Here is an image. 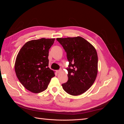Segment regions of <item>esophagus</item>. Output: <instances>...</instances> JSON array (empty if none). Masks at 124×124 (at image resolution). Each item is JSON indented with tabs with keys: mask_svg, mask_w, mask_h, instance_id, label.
Listing matches in <instances>:
<instances>
[{
	"mask_svg": "<svg viewBox=\"0 0 124 124\" xmlns=\"http://www.w3.org/2000/svg\"><path fill=\"white\" fill-rule=\"evenodd\" d=\"M56 72H57V73L61 72H62V70H57V71H56Z\"/></svg>",
	"mask_w": 124,
	"mask_h": 124,
	"instance_id": "esophagus-1",
	"label": "esophagus"
}]
</instances>
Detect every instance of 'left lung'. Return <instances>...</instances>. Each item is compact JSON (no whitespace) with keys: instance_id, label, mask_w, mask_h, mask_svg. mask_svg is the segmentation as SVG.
I'll use <instances>...</instances> for the list:
<instances>
[{"instance_id":"1","label":"left lung","mask_w":124,"mask_h":124,"mask_svg":"<svg viewBox=\"0 0 124 124\" xmlns=\"http://www.w3.org/2000/svg\"><path fill=\"white\" fill-rule=\"evenodd\" d=\"M63 47L68 60V80L62 84L72 96L83 93L91 87L98 73V56L95 48L81 37L56 39Z\"/></svg>"}]
</instances>
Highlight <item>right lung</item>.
<instances>
[{
  "label": "right lung",
  "mask_w": 124,
  "mask_h": 124,
  "mask_svg": "<svg viewBox=\"0 0 124 124\" xmlns=\"http://www.w3.org/2000/svg\"><path fill=\"white\" fill-rule=\"evenodd\" d=\"M54 38H41L28 41L16 56L14 69L18 80L24 87L33 93L46 90L54 71L48 67V51Z\"/></svg>",
  "instance_id": "1"
}]
</instances>
